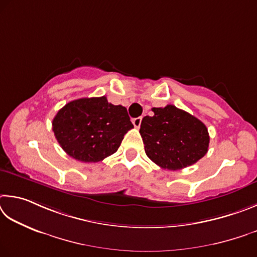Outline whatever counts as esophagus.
Instances as JSON below:
<instances>
[{
	"instance_id": "obj_1",
	"label": "esophagus",
	"mask_w": 257,
	"mask_h": 257,
	"mask_svg": "<svg viewBox=\"0 0 257 257\" xmlns=\"http://www.w3.org/2000/svg\"><path fill=\"white\" fill-rule=\"evenodd\" d=\"M141 121H142V117H141V116H140V117H137V118H133V119H132V123H133L134 126H136L137 128L140 127Z\"/></svg>"
}]
</instances>
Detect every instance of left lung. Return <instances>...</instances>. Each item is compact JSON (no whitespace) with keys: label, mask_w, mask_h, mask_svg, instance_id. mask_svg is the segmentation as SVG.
Returning a JSON list of instances; mask_svg holds the SVG:
<instances>
[{"label":"left lung","mask_w":257,"mask_h":257,"mask_svg":"<svg viewBox=\"0 0 257 257\" xmlns=\"http://www.w3.org/2000/svg\"><path fill=\"white\" fill-rule=\"evenodd\" d=\"M154 115L143 117L140 134L147 156L161 168L178 170L203 158L210 137L206 126L174 105L152 108Z\"/></svg>","instance_id":"8db88e82"}]
</instances>
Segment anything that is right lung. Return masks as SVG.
I'll use <instances>...</instances> for the list:
<instances>
[{"label": "right lung", "mask_w": 257, "mask_h": 257, "mask_svg": "<svg viewBox=\"0 0 257 257\" xmlns=\"http://www.w3.org/2000/svg\"><path fill=\"white\" fill-rule=\"evenodd\" d=\"M57 142L67 155L82 163H98L115 154L133 128L127 110L105 96L70 101L53 119Z\"/></svg>", "instance_id": "obj_1"}]
</instances>
